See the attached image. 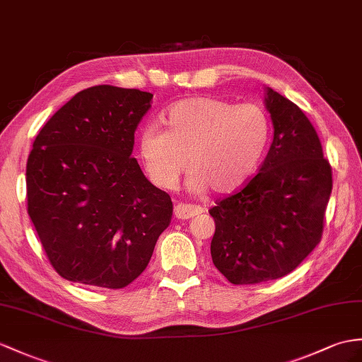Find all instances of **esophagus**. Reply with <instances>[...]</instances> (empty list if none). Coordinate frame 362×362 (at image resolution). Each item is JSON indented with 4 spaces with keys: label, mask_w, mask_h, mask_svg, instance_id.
Wrapping results in <instances>:
<instances>
[{
    "label": "esophagus",
    "mask_w": 362,
    "mask_h": 362,
    "mask_svg": "<svg viewBox=\"0 0 362 362\" xmlns=\"http://www.w3.org/2000/svg\"><path fill=\"white\" fill-rule=\"evenodd\" d=\"M199 207H193V206H187V204H178L173 209V215L178 219H189L201 214Z\"/></svg>",
    "instance_id": "esophagus-1"
}]
</instances>
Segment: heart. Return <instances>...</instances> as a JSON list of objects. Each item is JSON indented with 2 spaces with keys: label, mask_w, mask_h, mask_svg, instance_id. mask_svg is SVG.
Returning <instances> with one entry per match:
<instances>
[{
  "label": "heart",
  "mask_w": 362,
  "mask_h": 362,
  "mask_svg": "<svg viewBox=\"0 0 362 362\" xmlns=\"http://www.w3.org/2000/svg\"><path fill=\"white\" fill-rule=\"evenodd\" d=\"M167 129L146 126L138 156L158 189L170 190L189 167V190L230 195L247 184L266 155L272 122L261 105L195 96L172 104Z\"/></svg>",
  "instance_id": "heart-1"
}]
</instances>
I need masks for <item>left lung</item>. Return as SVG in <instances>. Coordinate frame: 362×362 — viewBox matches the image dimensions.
I'll list each match as a JSON object with an SVG mask.
<instances>
[{"mask_svg":"<svg viewBox=\"0 0 362 362\" xmlns=\"http://www.w3.org/2000/svg\"><path fill=\"white\" fill-rule=\"evenodd\" d=\"M273 138L259 172L210 210L211 261L232 284H258L293 272L318 245L332 169L312 122L295 103L264 87Z\"/></svg>","mask_w":362,"mask_h":362,"instance_id":"8db88e82","label":"left lung"}]
</instances>
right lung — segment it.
<instances>
[{"mask_svg": "<svg viewBox=\"0 0 362 362\" xmlns=\"http://www.w3.org/2000/svg\"><path fill=\"white\" fill-rule=\"evenodd\" d=\"M153 95L89 87L44 126L25 167L28 211L61 276L122 288L152 258L172 201L146 178L132 151Z\"/></svg>", "mask_w": 362, "mask_h": 362, "instance_id": "obj_1", "label": "right lung"}]
</instances>
